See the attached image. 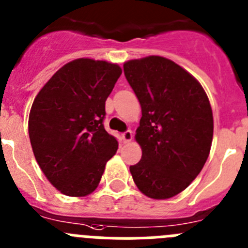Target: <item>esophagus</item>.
I'll return each mask as SVG.
<instances>
[{
	"mask_svg": "<svg viewBox=\"0 0 248 248\" xmlns=\"http://www.w3.org/2000/svg\"><path fill=\"white\" fill-rule=\"evenodd\" d=\"M132 138H133V133H132V131H129V129H128V131H126V132H124V133H122V140H124V143L131 142Z\"/></svg>",
	"mask_w": 248,
	"mask_h": 248,
	"instance_id": "esophagus-1",
	"label": "esophagus"
}]
</instances>
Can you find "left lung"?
Masks as SVG:
<instances>
[{"instance_id": "1", "label": "left lung", "mask_w": 248, "mask_h": 248, "mask_svg": "<svg viewBox=\"0 0 248 248\" xmlns=\"http://www.w3.org/2000/svg\"><path fill=\"white\" fill-rule=\"evenodd\" d=\"M124 71L142 108L135 137L142 159L129 171L147 197L168 200L189 186L209 155V99L191 73L165 57L129 60Z\"/></svg>"}]
</instances>
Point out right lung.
<instances>
[{
  "mask_svg": "<svg viewBox=\"0 0 248 248\" xmlns=\"http://www.w3.org/2000/svg\"><path fill=\"white\" fill-rule=\"evenodd\" d=\"M119 64L77 59L41 88L29 113L34 156L51 185L69 197L95 191L117 140L104 128L105 101L121 76Z\"/></svg>",
  "mask_w": 248,
  "mask_h": 248,
  "instance_id": "add662e5",
  "label": "right lung"
}]
</instances>
